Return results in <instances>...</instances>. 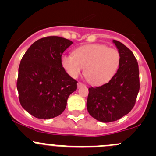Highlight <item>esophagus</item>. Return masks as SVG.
<instances>
[{
    "instance_id": "34e87169",
    "label": "esophagus",
    "mask_w": 156,
    "mask_h": 156,
    "mask_svg": "<svg viewBox=\"0 0 156 156\" xmlns=\"http://www.w3.org/2000/svg\"><path fill=\"white\" fill-rule=\"evenodd\" d=\"M83 86H85L83 83H81V82H78V88H80V87H83Z\"/></svg>"
}]
</instances>
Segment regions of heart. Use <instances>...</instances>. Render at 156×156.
<instances>
[{
	"label": "heart",
	"instance_id": "1",
	"mask_svg": "<svg viewBox=\"0 0 156 156\" xmlns=\"http://www.w3.org/2000/svg\"><path fill=\"white\" fill-rule=\"evenodd\" d=\"M62 64L68 74L77 78L84 68V76L92 85L108 83L115 76L120 54L117 49L103 44L80 46L73 51V55H63Z\"/></svg>",
	"mask_w": 156,
	"mask_h": 156
}]
</instances>
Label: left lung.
Wrapping results in <instances>:
<instances>
[{
  "instance_id": "left-lung-1",
  "label": "left lung",
  "mask_w": 156,
  "mask_h": 156,
  "mask_svg": "<svg viewBox=\"0 0 156 156\" xmlns=\"http://www.w3.org/2000/svg\"><path fill=\"white\" fill-rule=\"evenodd\" d=\"M120 54L117 73L108 83L89 89L87 107L91 116L102 122L118 120L135 105L139 91V72L136 58L130 49L113 40Z\"/></svg>"
}]
</instances>
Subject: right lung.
Returning <instances> with one entry per match:
<instances>
[{
  "label": "right lung",
  "instance_id": "add662e5",
  "mask_svg": "<svg viewBox=\"0 0 156 156\" xmlns=\"http://www.w3.org/2000/svg\"><path fill=\"white\" fill-rule=\"evenodd\" d=\"M73 44L51 36L36 41L20 61L17 88L21 105L38 119L60 115L69 96L77 89V80L62 67V55Z\"/></svg>",
  "mask_w": 156,
  "mask_h": 156
}]
</instances>
